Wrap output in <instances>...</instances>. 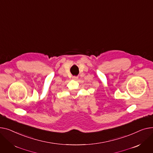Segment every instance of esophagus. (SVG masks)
Segmentation results:
<instances>
[{"instance_id":"obj_1","label":"esophagus","mask_w":153,"mask_h":153,"mask_svg":"<svg viewBox=\"0 0 153 153\" xmlns=\"http://www.w3.org/2000/svg\"><path fill=\"white\" fill-rule=\"evenodd\" d=\"M72 78L74 79H75V80H76V79H78V76H73L72 77Z\"/></svg>"}]
</instances>
